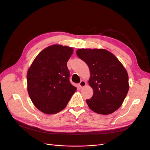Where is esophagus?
I'll list each match as a JSON object with an SVG mask.
<instances>
[{
  "label": "esophagus",
  "mask_w": 150,
  "mask_h": 150,
  "mask_svg": "<svg viewBox=\"0 0 150 150\" xmlns=\"http://www.w3.org/2000/svg\"><path fill=\"white\" fill-rule=\"evenodd\" d=\"M86 85V83L84 81H81V82L79 83V87H81V88H83V87H84V86Z\"/></svg>",
  "instance_id": "obj_1"
}]
</instances>
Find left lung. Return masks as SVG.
<instances>
[{"instance_id": "1", "label": "left lung", "mask_w": 150, "mask_h": 150, "mask_svg": "<svg viewBox=\"0 0 150 150\" xmlns=\"http://www.w3.org/2000/svg\"><path fill=\"white\" fill-rule=\"evenodd\" d=\"M76 54L90 70L89 84L93 89V95L86 99L89 108L101 115L116 111L129 90L128 75L124 66L106 49H80Z\"/></svg>"}]
</instances>
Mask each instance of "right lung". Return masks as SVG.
I'll return each mask as SVG.
<instances>
[{
	"label": "right lung",
	"instance_id": "right-lung-1",
	"mask_svg": "<svg viewBox=\"0 0 150 150\" xmlns=\"http://www.w3.org/2000/svg\"><path fill=\"white\" fill-rule=\"evenodd\" d=\"M72 52L70 47L52 45L43 49L29 67L28 93L34 106L44 113L56 114L64 110L76 91L67 67Z\"/></svg>",
	"mask_w": 150,
	"mask_h": 150
}]
</instances>
